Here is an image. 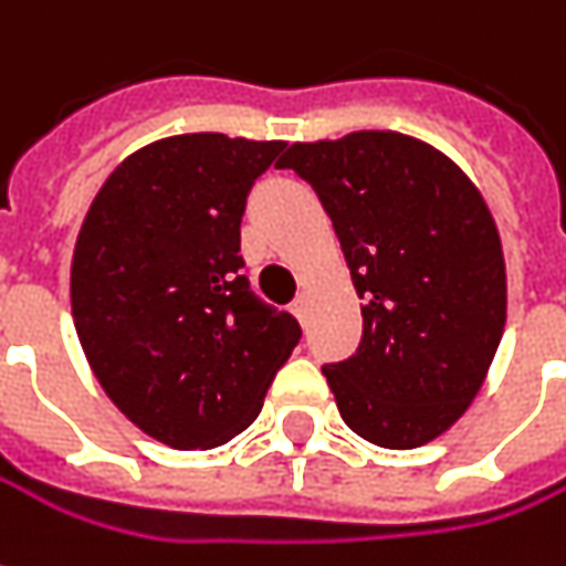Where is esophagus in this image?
I'll return each instance as SVG.
<instances>
[{"label":"esophagus","instance_id":"esophagus-1","mask_svg":"<svg viewBox=\"0 0 566 566\" xmlns=\"http://www.w3.org/2000/svg\"><path fill=\"white\" fill-rule=\"evenodd\" d=\"M306 306H310V303H306V297H297L294 303H291V313L297 315L300 322H306Z\"/></svg>","mask_w":566,"mask_h":566}]
</instances>
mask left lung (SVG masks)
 Listing matches in <instances>:
<instances>
[{
	"mask_svg": "<svg viewBox=\"0 0 566 566\" xmlns=\"http://www.w3.org/2000/svg\"><path fill=\"white\" fill-rule=\"evenodd\" d=\"M275 167L313 186L363 300L359 349L322 368L340 418L384 449L437 440L474 402L505 332V256L483 195L394 129L294 142Z\"/></svg>",
	"mask_w": 566,
	"mask_h": 566,
	"instance_id": "left-lung-1",
	"label": "left lung"
}]
</instances>
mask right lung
Here are the masks:
<instances>
[{
    "label": "right lung",
    "mask_w": 566,
    "mask_h": 566,
    "mask_svg": "<svg viewBox=\"0 0 566 566\" xmlns=\"http://www.w3.org/2000/svg\"><path fill=\"white\" fill-rule=\"evenodd\" d=\"M284 142L188 133L129 154L76 234V337L111 402L172 449L248 430L297 347L241 275V217Z\"/></svg>",
    "instance_id": "right-lung-1"
}]
</instances>
